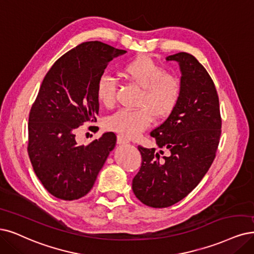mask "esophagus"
<instances>
[{
	"instance_id": "1",
	"label": "esophagus",
	"mask_w": 254,
	"mask_h": 254,
	"mask_svg": "<svg viewBox=\"0 0 254 254\" xmlns=\"http://www.w3.org/2000/svg\"><path fill=\"white\" fill-rule=\"evenodd\" d=\"M117 142L119 143V144H126V143H127L128 142V139H127L125 136H122V135H117Z\"/></svg>"
}]
</instances>
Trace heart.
Listing matches in <instances>:
<instances>
[{"instance_id":"1","label":"heart","mask_w":254,"mask_h":254,"mask_svg":"<svg viewBox=\"0 0 254 254\" xmlns=\"http://www.w3.org/2000/svg\"><path fill=\"white\" fill-rule=\"evenodd\" d=\"M127 80L141 88L136 109H122L108 117L105 127L126 138H136L151 126L153 117L165 119L176 110L183 93V83L176 74L167 73L162 64L147 56H140L124 67ZM96 96L103 107L113 108L117 102V81L102 74L96 86Z\"/></svg>"}]
</instances>
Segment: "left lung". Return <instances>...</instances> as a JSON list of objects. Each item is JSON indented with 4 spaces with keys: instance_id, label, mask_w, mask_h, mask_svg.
Segmentation results:
<instances>
[{
    "instance_id": "8db88e82",
    "label": "left lung",
    "mask_w": 254,
    "mask_h": 254,
    "mask_svg": "<svg viewBox=\"0 0 254 254\" xmlns=\"http://www.w3.org/2000/svg\"><path fill=\"white\" fill-rule=\"evenodd\" d=\"M166 60L180 64L182 97L151 132L160 151L138 146L142 162L132 184L136 198L154 208L170 207L201 182L214 160L222 132L218 92L208 72L190 53ZM162 149H168L167 156H160Z\"/></svg>"
}]
</instances>
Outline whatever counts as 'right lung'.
Here are the masks:
<instances>
[{"mask_svg": "<svg viewBox=\"0 0 254 254\" xmlns=\"http://www.w3.org/2000/svg\"><path fill=\"white\" fill-rule=\"evenodd\" d=\"M126 52L84 42L61 56L44 77L29 113L27 151L37 178L56 198L72 201L86 195L116 144L112 132L88 145L77 144L75 135L84 122H96L98 78L113 59Z\"/></svg>", "mask_w": 254, "mask_h": 254, "instance_id": "right-lung-1", "label": "right lung"}]
</instances>
